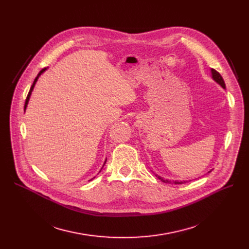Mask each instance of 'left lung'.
I'll return each instance as SVG.
<instances>
[{
  "instance_id": "obj_1",
  "label": "left lung",
  "mask_w": 249,
  "mask_h": 249,
  "mask_svg": "<svg viewBox=\"0 0 249 249\" xmlns=\"http://www.w3.org/2000/svg\"><path fill=\"white\" fill-rule=\"evenodd\" d=\"M211 75H212V78L213 80L218 84V85H220L222 88H223L224 89H226V86H225V83H224V80H223V77L221 76V74L217 71H215V70H213V69H211ZM210 172H212V169ZM210 172H208V173H210ZM154 174V173H153ZM155 175V177L158 178L159 179H160L161 181H163V182H167V184H175V185H181V184H185V182H187L188 180H171V179H167V178H161L160 176H159V175H156V174H154Z\"/></svg>"
}]
</instances>
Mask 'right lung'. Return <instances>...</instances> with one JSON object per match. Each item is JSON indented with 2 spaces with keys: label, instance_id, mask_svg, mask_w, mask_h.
I'll list each match as a JSON object with an SVG mask.
<instances>
[{
  "label": "right lung",
  "instance_id": "1",
  "mask_svg": "<svg viewBox=\"0 0 249 249\" xmlns=\"http://www.w3.org/2000/svg\"><path fill=\"white\" fill-rule=\"evenodd\" d=\"M47 69H43V70H41L40 71V72L38 73V75L35 77V80H34V82H33V85L31 86V88H30V90H29V93H28V96H27V98H26V101H25V106H24V111H26V108H27V105H28V103H29V100H30V97H31V94H32V90L34 89V87H35V85H36V83H37V81H38V78H39V76H40L45 71H46ZM106 161H107V159H106V160H105V162H104V164H103V166H102V168L104 167V165H105V163H106ZM102 168H101V171H102ZM100 171V172H101ZM99 172V173H100ZM95 178V177L93 178H90L89 180H91V179H94Z\"/></svg>",
  "mask_w": 249,
  "mask_h": 249
}]
</instances>
